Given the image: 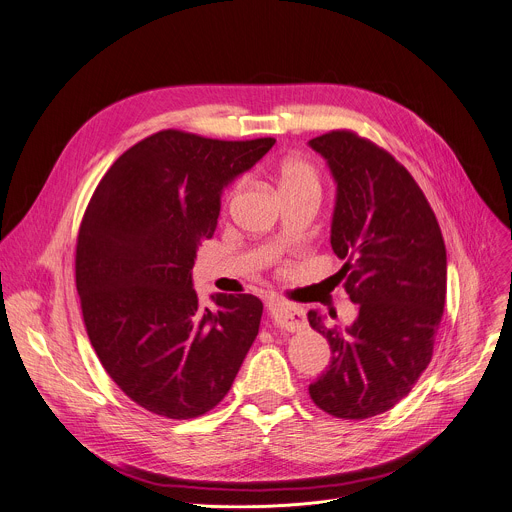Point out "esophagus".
<instances>
[{
	"label": "esophagus",
	"mask_w": 512,
	"mask_h": 512,
	"mask_svg": "<svg viewBox=\"0 0 512 512\" xmlns=\"http://www.w3.org/2000/svg\"><path fill=\"white\" fill-rule=\"evenodd\" d=\"M267 316L269 320L275 324V327H280L284 331L296 333L300 329L306 327V316L300 308L292 306V304H284V302H267L265 304Z\"/></svg>",
	"instance_id": "esophagus-1"
}]
</instances>
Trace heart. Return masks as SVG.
<instances>
[{
  "instance_id": "obj_1",
  "label": "heart",
  "mask_w": 512,
  "mask_h": 512,
  "mask_svg": "<svg viewBox=\"0 0 512 512\" xmlns=\"http://www.w3.org/2000/svg\"><path fill=\"white\" fill-rule=\"evenodd\" d=\"M277 183H280L282 192L294 188H318V175L308 161L292 157L277 169Z\"/></svg>"
}]
</instances>
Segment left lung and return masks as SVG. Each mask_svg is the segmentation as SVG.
Here are the masks:
<instances>
[{"instance_id": "8db88e82", "label": "left lung", "mask_w": 512, "mask_h": 512, "mask_svg": "<svg viewBox=\"0 0 512 512\" xmlns=\"http://www.w3.org/2000/svg\"><path fill=\"white\" fill-rule=\"evenodd\" d=\"M337 183L331 245L359 306L347 329L308 322L331 345V365L310 384L312 402L361 421L396 406L433 357L445 308L447 253L439 222L414 177L388 151L351 130L308 143Z\"/></svg>"}]
</instances>
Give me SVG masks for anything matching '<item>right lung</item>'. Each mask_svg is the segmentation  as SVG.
<instances>
[{"instance_id": "obj_1", "label": "right lung", "mask_w": 512, "mask_h": 512, "mask_svg": "<svg viewBox=\"0 0 512 512\" xmlns=\"http://www.w3.org/2000/svg\"><path fill=\"white\" fill-rule=\"evenodd\" d=\"M273 145L155 132L114 161L85 208L75 251L85 331L116 386L153 414L212 410L259 333L257 296L214 294L202 308L192 267L222 190Z\"/></svg>"}]
</instances>
